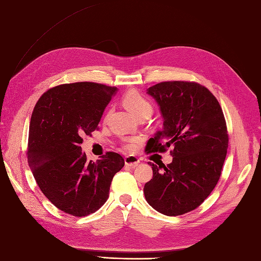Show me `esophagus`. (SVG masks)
<instances>
[{
  "mask_svg": "<svg viewBox=\"0 0 261 261\" xmlns=\"http://www.w3.org/2000/svg\"><path fill=\"white\" fill-rule=\"evenodd\" d=\"M124 161H125V165L129 167H136L140 163V160L135 156H126L124 158Z\"/></svg>",
  "mask_w": 261,
  "mask_h": 261,
  "instance_id": "34e87169",
  "label": "esophagus"
}]
</instances>
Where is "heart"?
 <instances>
[{
  "label": "heart",
  "mask_w": 261,
  "mask_h": 261,
  "mask_svg": "<svg viewBox=\"0 0 261 261\" xmlns=\"http://www.w3.org/2000/svg\"><path fill=\"white\" fill-rule=\"evenodd\" d=\"M123 103L138 118L150 116L153 112V105L148 98L137 90H129L123 95ZM127 149H133L134 144L125 145Z\"/></svg>",
  "instance_id": "b5f03b06"
}]
</instances>
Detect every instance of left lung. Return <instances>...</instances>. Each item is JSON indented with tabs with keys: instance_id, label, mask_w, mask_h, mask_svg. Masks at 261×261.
<instances>
[{
	"instance_id": "8db88e82",
	"label": "left lung",
	"mask_w": 261,
	"mask_h": 261,
	"mask_svg": "<svg viewBox=\"0 0 261 261\" xmlns=\"http://www.w3.org/2000/svg\"><path fill=\"white\" fill-rule=\"evenodd\" d=\"M164 117V128L146 145L147 153L169 147L172 163L157 167L144 188L146 201L159 213L178 216L200 206L220 180L228 134L220 103L200 83L165 81L148 89Z\"/></svg>"
}]
</instances>
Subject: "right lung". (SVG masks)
<instances>
[{"label":"right lung","instance_id":"right-lung-1","mask_svg":"<svg viewBox=\"0 0 261 261\" xmlns=\"http://www.w3.org/2000/svg\"><path fill=\"white\" fill-rule=\"evenodd\" d=\"M117 91L95 82L60 84L39 97L28 134L27 160L41 192L56 207L76 217L94 213L109 199L111 182L124 167L108 151L95 163L81 150L83 135L97 129Z\"/></svg>","mask_w":261,"mask_h":261}]
</instances>
